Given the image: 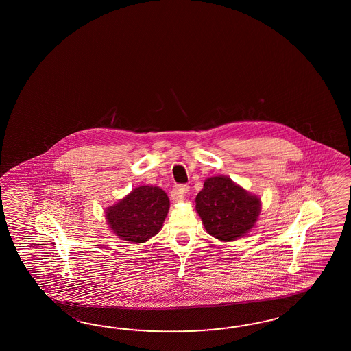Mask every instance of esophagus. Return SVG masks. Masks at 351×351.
<instances>
[{"instance_id":"34e87169","label":"esophagus","mask_w":351,"mask_h":351,"mask_svg":"<svg viewBox=\"0 0 351 351\" xmlns=\"http://www.w3.org/2000/svg\"><path fill=\"white\" fill-rule=\"evenodd\" d=\"M189 191V186L186 184H178V186H174L172 192V198L176 201H180L184 198V195L188 193Z\"/></svg>"}]
</instances>
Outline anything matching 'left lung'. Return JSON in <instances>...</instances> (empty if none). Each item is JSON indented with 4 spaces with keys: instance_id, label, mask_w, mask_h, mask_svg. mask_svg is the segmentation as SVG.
<instances>
[{
    "instance_id": "8db88e82",
    "label": "left lung",
    "mask_w": 351,
    "mask_h": 351,
    "mask_svg": "<svg viewBox=\"0 0 351 351\" xmlns=\"http://www.w3.org/2000/svg\"><path fill=\"white\" fill-rule=\"evenodd\" d=\"M195 209L210 236L230 242L254 227L261 202L227 177H210L197 194Z\"/></svg>"
}]
</instances>
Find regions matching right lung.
I'll return each instance as SVG.
<instances>
[{
  "instance_id": "obj_1",
  "label": "right lung",
  "mask_w": 351,
  "mask_h": 351,
  "mask_svg": "<svg viewBox=\"0 0 351 351\" xmlns=\"http://www.w3.org/2000/svg\"><path fill=\"white\" fill-rule=\"evenodd\" d=\"M168 209L169 198L165 191L158 186H138L106 209V219L120 239L143 243L160 231Z\"/></svg>"
}]
</instances>
